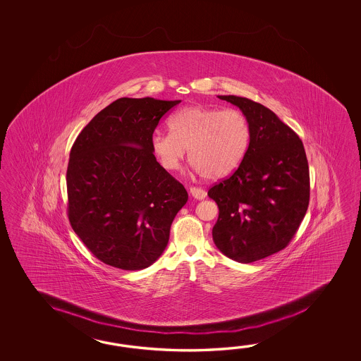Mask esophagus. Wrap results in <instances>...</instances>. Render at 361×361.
Returning a JSON list of instances; mask_svg holds the SVG:
<instances>
[{
  "label": "esophagus",
  "mask_w": 361,
  "mask_h": 361,
  "mask_svg": "<svg viewBox=\"0 0 361 361\" xmlns=\"http://www.w3.org/2000/svg\"><path fill=\"white\" fill-rule=\"evenodd\" d=\"M190 193L196 200H204L207 197V192L201 190V188H197V187H191L190 188Z\"/></svg>",
  "instance_id": "esophagus-1"
}]
</instances>
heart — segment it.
<instances>
[{"mask_svg": "<svg viewBox=\"0 0 361 361\" xmlns=\"http://www.w3.org/2000/svg\"><path fill=\"white\" fill-rule=\"evenodd\" d=\"M169 129L151 135V149L162 168L177 170L188 148L192 166L213 180L238 169L250 143L247 120L233 108H182L170 117Z\"/></svg>", "mask_w": 361, "mask_h": 361, "instance_id": "b5f03b06", "label": "heart"}]
</instances>
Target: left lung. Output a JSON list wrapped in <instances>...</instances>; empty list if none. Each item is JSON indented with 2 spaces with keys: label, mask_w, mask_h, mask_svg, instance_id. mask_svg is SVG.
Masks as SVG:
<instances>
[{
  "label": "left lung",
  "mask_w": 361,
  "mask_h": 361,
  "mask_svg": "<svg viewBox=\"0 0 361 361\" xmlns=\"http://www.w3.org/2000/svg\"><path fill=\"white\" fill-rule=\"evenodd\" d=\"M240 108L250 128L245 159L207 196L219 207L213 240L221 253L252 263L283 250L306 215L310 173L300 137L271 109L236 95H218Z\"/></svg>",
  "instance_id": "1"
}]
</instances>
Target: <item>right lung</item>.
Instances as JSON below:
<instances>
[{"mask_svg": "<svg viewBox=\"0 0 361 361\" xmlns=\"http://www.w3.org/2000/svg\"><path fill=\"white\" fill-rule=\"evenodd\" d=\"M180 100L120 98L77 137L67 169L69 222L99 261L138 271L160 258L188 193L162 168L151 135Z\"/></svg>", "mask_w": 361, "mask_h": 361, "instance_id": "obj_1", "label": "right lung"}]
</instances>
